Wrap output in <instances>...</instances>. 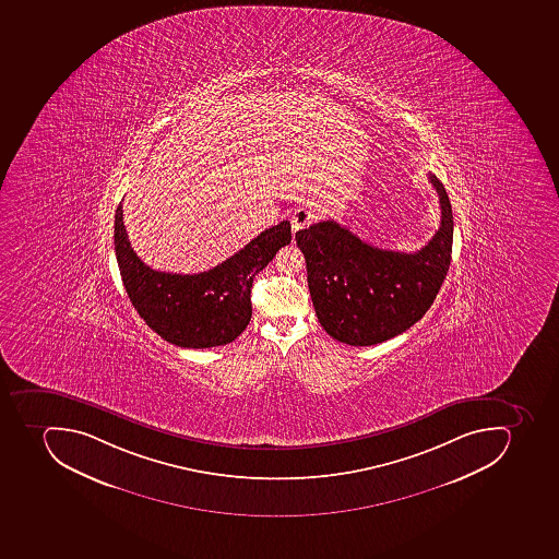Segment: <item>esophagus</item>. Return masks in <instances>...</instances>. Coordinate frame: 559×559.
<instances>
[{
  "label": "esophagus",
  "mask_w": 559,
  "mask_h": 559,
  "mask_svg": "<svg viewBox=\"0 0 559 559\" xmlns=\"http://www.w3.org/2000/svg\"><path fill=\"white\" fill-rule=\"evenodd\" d=\"M313 214L312 209H307V206H298L290 215V228L293 231H299V229L309 228L310 224L313 223Z\"/></svg>",
  "instance_id": "esophagus-1"
}]
</instances>
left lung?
<instances>
[{
	"instance_id": "obj_1",
	"label": "left lung",
	"mask_w": 559,
	"mask_h": 559,
	"mask_svg": "<svg viewBox=\"0 0 559 559\" xmlns=\"http://www.w3.org/2000/svg\"><path fill=\"white\" fill-rule=\"evenodd\" d=\"M429 182L442 221L417 252L370 246L333 219L296 233L313 309L328 335L356 347L380 344L414 326L433 305L451 264L454 221L443 183L433 174Z\"/></svg>"
}]
</instances>
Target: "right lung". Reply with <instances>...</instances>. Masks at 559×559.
I'll return each mask as SVG.
<instances>
[{
    "mask_svg": "<svg viewBox=\"0 0 559 559\" xmlns=\"http://www.w3.org/2000/svg\"><path fill=\"white\" fill-rule=\"evenodd\" d=\"M287 243L290 224L282 221L215 269L180 275L148 269L131 249L122 201L114 224L117 263L134 310L163 340L186 348L217 347L241 335L252 318V282Z\"/></svg>",
    "mask_w": 559,
    "mask_h": 559,
    "instance_id": "add662e5",
    "label": "right lung"
}]
</instances>
